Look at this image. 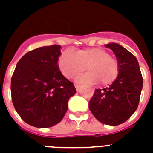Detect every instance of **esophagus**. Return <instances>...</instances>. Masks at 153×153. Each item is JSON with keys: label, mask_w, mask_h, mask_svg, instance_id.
I'll use <instances>...</instances> for the list:
<instances>
[{"label": "esophagus", "mask_w": 153, "mask_h": 153, "mask_svg": "<svg viewBox=\"0 0 153 153\" xmlns=\"http://www.w3.org/2000/svg\"><path fill=\"white\" fill-rule=\"evenodd\" d=\"M74 86H75V89H76L77 91H79V88H80V85H79V84H74Z\"/></svg>", "instance_id": "esophagus-1"}]
</instances>
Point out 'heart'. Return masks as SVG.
I'll return each mask as SVG.
<instances>
[{
    "mask_svg": "<svg viewBox=\"0 0 153 153\" xmlns=\"http://www.w3.org/2000/svg\"><path fill=\"white\" fill-rule=\"evenodd\" d=\"M60 71L67 79H72L86 70L88 73L77 78L79 82L107 86L117 79L120 71L118 61L104 49L94 48L79 50L76 54L71 50L62 51L58 60Z\"/></svg>",
    "mask_w": 153,
    "mask_h": 153,
    "instance_id": "b5f03b06",
    "label": "heart"
}]
</instances>
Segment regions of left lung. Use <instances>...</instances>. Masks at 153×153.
Segmentation results:
<instances>
[{
  "mask_svg": "<svg viewBox=\"0 0 153 153\" xmlns=\"http://www.w3.org/2000/svg\"><path fill=\"white\" fill-rule=\"evenodd\" d=\"M114 51L120 71L109 87L96 89L89 108L98 121L109 126H118L130 117L137 109L143 86V78L137 58L121 45H105Z\"/></svg>",
  "mask_w": 153,
  "mask_h": 153,
  "instance_id": "obj_1",
  "label": "left lung"
}]
</instances>
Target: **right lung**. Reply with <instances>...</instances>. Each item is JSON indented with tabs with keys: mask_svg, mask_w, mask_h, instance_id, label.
Here are the masks:
<instances>
[{
	"mask_svg": "<svg viewBox=\"0 0 153 153\" xmlns=\"http://www.w3.org/2000/svg\"><path fill=\"white\" fill-rule=\"evenodd\" d=\"M59 45L41 47L25 54L11 79L16 111L24 121L37 128H49L62 121L69 98L76 93L71 82L58 66Z\"/></svg>",
	"mask_w": 153,
	"mask_h": 153,
	"instance_id": "obj_1",
	"label": "right lung"
}]
</instances>
